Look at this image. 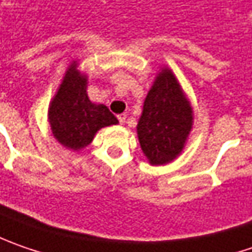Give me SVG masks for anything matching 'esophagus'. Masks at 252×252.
<instances>
[{"label":"esophagus","mask_w":252,"mask_h":252,"mask_svg":"<svg viewBox=\"0 0 252 252\" xmlns=\"http://www.w3.org/2000/svg\"><path fill=\"white\" fill-rule=\"evenodd\" d=\"M117 118H118L120 124H124V123H126V114H120V115H117Z\"/></svg>","instance_id":"esophagus-1"}]
</instances>
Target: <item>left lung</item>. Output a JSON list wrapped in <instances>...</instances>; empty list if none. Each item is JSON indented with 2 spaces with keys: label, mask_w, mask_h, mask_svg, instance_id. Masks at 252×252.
Listing matches in <instances>:
<instances>
[{
  "label": "left lung",
  "mask_w": 252,
  "mask_h": 252,
  "mask_svg": "<svg viewBox=\"0 0 252 252\" xmlns=\"http://www.w3.org/2000/svg\"><path fill=\"white\" fill-rule=\"evenodd\" d=\"M191 107L168 69L159 73L138 121V139L152 165H163L183 149L191 128Z\"/></svg>",
  "instance_id": "left-lung-1"
}]
</instances>
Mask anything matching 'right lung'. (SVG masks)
<instances>
[{
	"label": "right lung",
	"instance_id": "1",
	"mask_svg": "<svg viewBox=\"0 0 252 252\" xmlns=\"http://www.w3.org/2000/svg\"><path fill=\"white\" fill-rule=\"evenodd\" d=\"M87 79L73 63L49 107V123L55 138L63 147L79 151L93 141L103 126L118 120L104 104H93L86 93Z\"/></svg>",
	"mask_w": 252,
	"mask_h": 252
}]
</instances>
